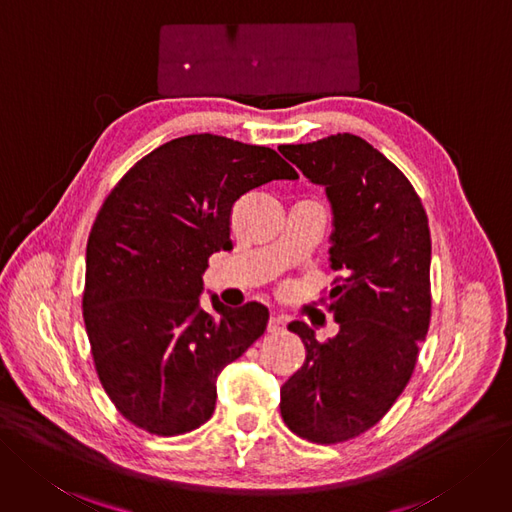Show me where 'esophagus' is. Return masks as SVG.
<instances>
[{
    "instance_id": "esophagus-1",
    "label": "esophagus",
    "mask_w": 512,
    "mask_h": 512,
    "mask_svg": "<svg viewBox=\"0 0 512 512\" xmlns=\"http://www.w3.org/2000/svg\"><path fill=\"white\" fill-rule=\"evenodd\" d=\"M285 327H287V320L285 318L276 316V314L270 316V320H268V331L270 333H280V331H285Z\"/></svg>"
}]
</instances>
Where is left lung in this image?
Masks as SVG:
<instances>
[{
  "label": "left lung",
  "mask_w": 512,
  "mask_h": 512,
  "mask_svg": "<svg viewBox=\"0 0 512 512\" xmlns=\"http://www.w3.org/2000/svg\"><path fill=\"white\" fill-rule=\"evenodd\" d=\"M280 151L327 189L339 272L320 299L339 333L318 342L306 323L289 325L306 361L280 388V415L301 439L344 443L384 418L418 363L432 310L428 215L401 170L350 132Z\"/></svg>",
  "instance_id": "1"
}]
</instances>
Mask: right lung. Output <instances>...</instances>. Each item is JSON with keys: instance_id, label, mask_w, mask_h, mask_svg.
<instances>
[{"instance_id": "obj_1", "label": "right lung", "mask_w": 512, "mask_h": 512, "mask_svg": "<svg viewBox=\"0 0 512 512\" xmlns=\"http://www.w3.org/2000/svg\"><path fill=\"white\" fill-rule=\"evenodd\" d=\"M299 179L274 149L187 135L141 158L113 185L86 244L84 325L99 380L137 428L177 437L215 411L217 375L268 325L249 301L200 308L208 257L230 249L234 204Z\"/></svg>"}]
</instances>
